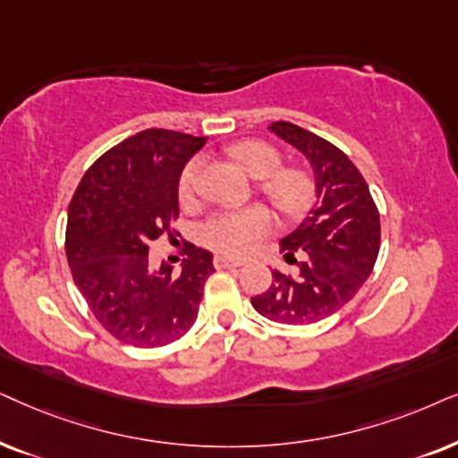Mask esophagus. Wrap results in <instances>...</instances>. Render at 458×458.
Returning a JSON list of instances; mask_svg holds the SVG:
<instances>
[{
	"label": "esophagus",
	"mask_w": 458,
	"mask_h": 458,
	"mask_svg": "<svg viewBox=\"0 0 458 458\" xmlns=\"http://www.w3.org/2000/svg\"><path fill=\"white\" fill-rule=\"evenodd\" d=\"M213 266L217 267V270H225V267H241V266H245V261L242 259H228V258H217L213 259Z\"/></svg>",
	"instance_id": "34e87169"
}]
</instances>
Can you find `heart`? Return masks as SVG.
I'll use <instances>...</instances> for the list:
<instances>
[{"label": "heart", "mask_w": 458, "mask_h": 458, "mask_svg": "<svg viewBox=\"0 0 458 458\" xmlns=\"http://www.w3.org/2000/svg\"><path fill=\"white\" fill-rule=\"evenodd\" d=\"M230 157L249 175L259 178V191L283 213L295 219L312 207L316 199V182L312 174L301 167H280L283 157L272 144L261 140H245L230 146ZM200 158L194 157L180 174L178 191L184 200H191L197 188ZM272 230V213L264 205L222 209L207 219L200 228V241L224 258L249 255Z\"/></svg>", "instance_id": "b5f03b06"}]
</instances>
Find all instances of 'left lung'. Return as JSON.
<instances>
[{
  "mask_svg": "<svg viewBox=\"0 0 458 458\" xmlns=\"http://www.w3.org/2000/svg\"><path fill=\"white\" fill-rule=\"evenodd\" d=\"M270 131L308 158L318 200L280 241V253L297 266L295 274L274 270L270 289L251 303L272 322L314 325L339 312L373 272L381 242L379 209L362 174L337 146L289 121H276Z\"/></svg>",
  "mask_w": 458,
  "mask_h": 458,
  "instance_id": "1",
  "label": "left lung"
}]
</instances>
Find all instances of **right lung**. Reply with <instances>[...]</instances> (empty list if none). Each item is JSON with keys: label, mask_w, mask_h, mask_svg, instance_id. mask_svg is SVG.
<instances>
[{"label": "right lung", "mask_w": 458, "mask_h": 458, "mask_svg": "<svg viewBox=\"0 0 458 458\" xmlns=\"http://www.w3.org/2000/svg\"><path fill=\"white\" fill-rule=\"evenodd\" d=\"M207 138L144 130L106 150L79 182L69 205L66 259L96 320L133 347H161L191 331L213 255L188 242L182 272L148 247L180 216V174Z\"/></svg>", "instance_id": "obj_1"}]
</instances>
